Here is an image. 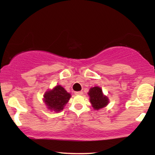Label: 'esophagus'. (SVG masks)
<instances>
[{"instance_id":"1","label":"esophagus","mask_w":155,"mask_h":155,"mask_svg":"<svg viewBox=\"0 0 155 155\" xmlns=\"http://www.w3.org/2000/svg\"><path fill=\"white\" fill-rule=\"evenodd\" d=\"M83 93L82 91H75L74 92V94L75 95H82Z\"/></svg>"}]
</instances>
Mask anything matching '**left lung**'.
I'll list each match as a JSON object with an SVG mask.
<instances>
[{"label":"left lung","instance_id":"obj_1","mask_svg":"<svg viewBox=\"0 0 155 155\" xmlns=\"http://www.w3.org/2000/svg\"><path fill=\"white\" fill-rule=\"evenodd\" d=\"M90 96V101L91 106L94 110L98 111L107 106L109 103V98L107 96L104 95L102 89L96 86V87H91L87 93Z\"/></svg>","mask_w":155,"mask_h":155}]
</instances>
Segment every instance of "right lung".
I'll return each instance as SVG.
<instances>
[{
  "mask_svg": "<svg viewBox=\"0 0 155 155\" xmlns=\"http://www.w3.org/2000/svg\"><path fill=\"white\" fill-rule=\"evenodd\" d=\"M70 97L71 94L68 93L62 86L58 85L52 90L46 91L43 101L50 111L59 113L64 109Z\"/></svg>",
  "mask_w": 155,
  "mask_h": 155,
  "instance_id": "1",
  "label": "right lung"
}]
</instances>
